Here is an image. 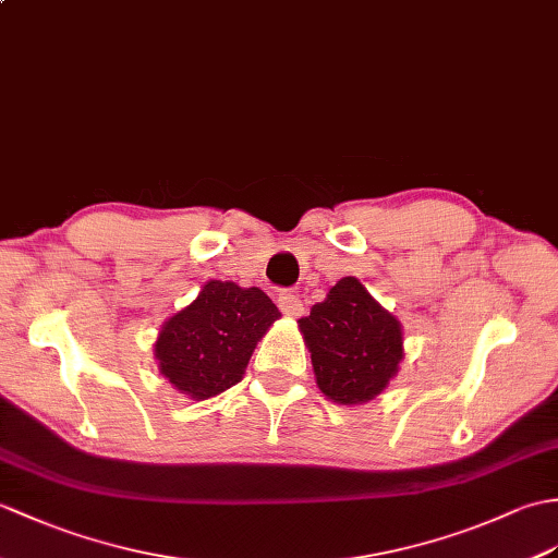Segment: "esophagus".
<instances>
[{
  "label": "esophagus",
  "instance_id": "esophagus-1",
  "mask_svg": "<svg viewBox=\"0 0 558 558\" xmlns=\"http://www.w3.org/2000/svg\"><path fill=\"white\" fill-rule=\"evenodd\" d=\"M278 308L290 318H300L304 314V304L300 300V294H294V292H280L278 294Z\"/></svg>",
  "mask_w": 558,
  "mask_h": 558
}]
</instances>
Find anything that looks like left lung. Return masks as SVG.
Listing matches in <instances>:
<instances>
[{"mask_svg": "<svg viewBox=\"0 0 558 558\" xmlns=\"http://www.w3.org/2000/svg\"><path fill=\"white\" fill-rule=\"evenodd\" d=\"M320 392L338 404H364L399 368L401 326L356 278H342L300 318Z\"/></svg>", "mask_w": 558, "mask_h": 558, "instance_id": "obj_1", "label": "left lung"}]
</instances>
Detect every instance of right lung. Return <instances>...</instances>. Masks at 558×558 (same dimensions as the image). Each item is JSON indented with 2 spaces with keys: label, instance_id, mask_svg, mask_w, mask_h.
I'll return each instance as SVG.
<instances>
[{
  "label": "right lung",
  "instance_id": "right-lung-1",
  "mask_svg": "<svg viewBox=\"0 0 558 558\" xmlns=\"http://www.w3.org/2000/svg\"><path fill=\"white\" fill-rule=\"evenodd\" d=\"M280 318L258 288L211 280L190 306L166 320L154 349L175 390L209 399L242 380L256 342Z\"/></svg>",
  "mask_w": 558,
  "mask_h": 558
}]
</instances>
